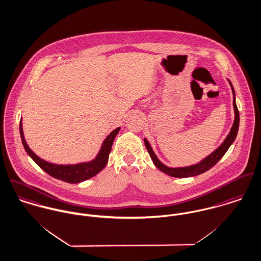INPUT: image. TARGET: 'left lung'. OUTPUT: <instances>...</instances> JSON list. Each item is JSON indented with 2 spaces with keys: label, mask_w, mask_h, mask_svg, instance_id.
<instances>
[{
  "label": "left lung",
  "mask_w": 261,
  "mask_h": 261,
  "mask_svg": "<svg viewBox=\"0 0 261 261\" xmlns=\"http://www.w3.org/2000/svg\"><path fill=\"white\" fill-rule=\"evenodd\" d=\"M227 81H228V83L230 85V88H231V91H232V95H233L234 120H233V124H232V126L230 128V132L227 135V137L225 138V140L210 155L204 158L202 161H200L196 165L184 166V167H169V166L164 165L159 160V158L154 153L150 143L148 142L146 139H144L143 140L144 141V144H145L146 149H147V151H148V153L150 155V159L152 160L154 166H156L160 170H162L163 172H165V173L170 175V176H173V177H190V176H195V175L201 174V173L207 171L208 169H211L225 154V152L227 151L229 146L236 141L237 133H238V127H239V113H238L237 102H236V92H234V89H233V86H232L231 82L229 80H227Z\"/></svg>",
  "instance_id": "left-lung-1"
}]
</instances>
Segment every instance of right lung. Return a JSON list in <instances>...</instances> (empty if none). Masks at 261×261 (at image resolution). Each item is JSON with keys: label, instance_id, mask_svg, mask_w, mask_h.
<instances>
[{"label": "right lung", "instance_id": "1", "mask_svg": "<svg viewBox=\"0 0 261 261\" xmlns=\"http://www.w3.org/2000/svg\"><path fill=\"white\" fill-rule=\"evenodd\" d=\"M120 127L114 129L101 143L100 148L94 160L89 162H84L74 165H57L48 163L47 161L38 156L28 145L23 132V121H20V134L21 139L27 153L32 158V160L40 166L44 171L50 176L69 182V184H80L87 179L92 178L97 174L100 170L105 168L109 161V155L112 150V145L116 136L119 134Z\"/></svg>", "mask_w": 261, "mask_h": 261}]
</instances>
